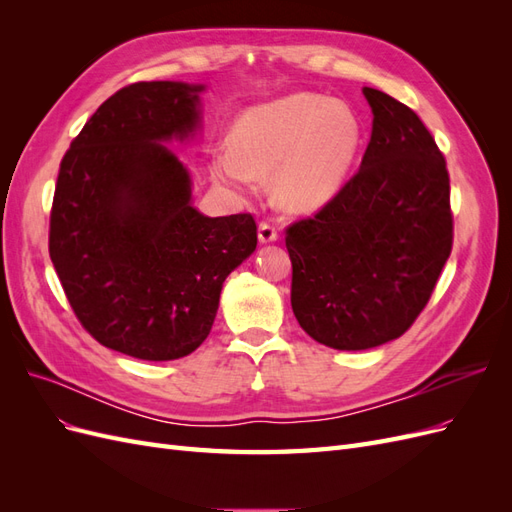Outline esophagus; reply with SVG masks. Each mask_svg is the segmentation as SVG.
I'll list each match as a JSON object with an SVG mask.
<instances>
[{
  "label": "esophagus",
  "mask_w": 512,
  "mask_h": 512,
  "mask_svg": "<svg viewBox=\"0 0 512 512\" xmlns=\"http://www.w3.org/2000/svg\"><path fill=\"white\" fill-rule=\"evenodd\" d=\"M258 239H260V243L275 241L277 239V226L273 222H269V220H262L258 224Z\"/></svg>",
  "instance_id": "esophagus-1"
}]
</instances>
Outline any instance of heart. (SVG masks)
Instances as JSON below:
<instances>
[{
	"mask_svg": "<svg viewBox=\"0 0 512 512\" xmlns=\"http://www.w3.org/2000/svg\"><path fill=\"white\" fill-rule=\"evenodd\" d=\"M361 138V121L348 104L292 94L243 113L235 145L218 147L213 170L241 192L273 173L277 203L290 211H314L342 190Z\"/></svg>",
	"mask_w": 512,
	"mask_h": 512,
	"instance_id": "b5f03b06",
	"label": "heart"
}]
</instances>
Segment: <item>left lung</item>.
<instances>
[{
    "label": "left lung",
    "instance_id": "left-lung-1",
    "mask_svg": "<svg viewBox=\"0 0 512 512\" xmlns=\"http://www.w3.org/2000/svg\"><path fill=\"white\" fill-rule=\"evenodd\" d=\"M363 94L374 126L361 168L312 218L286 228L292 312L335 350L404 335L453 250L442 151L410 106L371 87Z\"/></svg>",
    "mask_w": 512,
    "mask_h": 512
}]
</instances>
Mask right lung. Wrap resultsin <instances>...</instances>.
Returning a JSON list of instances; mask_svg holds the SVG:
<instances>
[{"instance_id": "add662e5", "label": "right lung", "mask_w": 512, "mask_h": 512, "mask_svg": "<svg viewBox=\"0 0 512 512\" xmlns=\"http://www.w3.org/2000/svg\"><path fill=\"white\" fill-rule=\"evenodd\" d=\"M203 85L141 81L87 119L61 158L49 254L74 316L102 346L175 361L205 342L230 271L256 250L252 213L207 218L162 143L198 126Z\"/></svg>"}]
</instances>
